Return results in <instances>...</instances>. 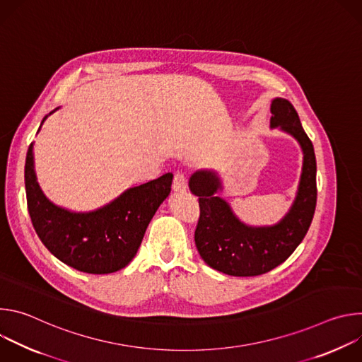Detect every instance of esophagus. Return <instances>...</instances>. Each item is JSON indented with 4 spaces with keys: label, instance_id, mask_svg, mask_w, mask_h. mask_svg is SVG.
<instances>
[{
    "label": "esophagus",
    "instance_id": "esophagus-1",
    "mask_svg": "<svg viewBox=\"0 0 362 362\" xmlns=\"http://www.w3.org/2000/svg\"><path fill=\"white\" fill-rule=\"evenodd\" d=\"M187 186V177L183 172H176L173 177V190L175 192H185Z\"/></svg>",
    "mask_w": 362,
    "mask_h": 362
}]
</instances>
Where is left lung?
Here are the masks:
<instances>
[{"label":"left lung","mask_w":362,"mask_h":362,"mask_svg":"<svg viewBox=\"0 0 362 362\" xmlns=\"http://www.w3.org/2000/svg\"><path fill=\"white\" fill-rule=\"evenodd\" d=\"M271 126L291 133L303 150V168L295 203L275 226L250 228L232 214L228 203L216 196L221 182L212 172H196L189 187L199 200L194 243L211 268L232 276L262 275L285 262L311 226L317 206V160L313 141L300 126L291 101L275 98Z\"/></svg>","instance_id":"1"}]
</instances>
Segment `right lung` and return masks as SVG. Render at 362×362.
<instances>
[{
    "label": "right lung",
    "instance_id": "1",
    "mask_svg": "<svg viewBox=\"0 0 362 362\" xmlns=\"http://www.w3.org/2000/svg\"><path fill=\"white\" fill-rule=\"evenodd\" d=\"M33 143L25 158L27 208L33 226L57 259L86 274H112L124 268L137 252L144 232L169 196L172 173L124 192L103 209L71 214L45 199L35 180Z\"/></svg>",
    "mask_w": 362,
    "mask_h": 362
}]
</instances>
